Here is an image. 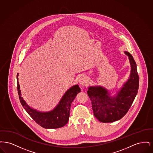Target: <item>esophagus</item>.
<instances>
[{"label":"esophagus","mask_w":153,"mask_h":153,"mask_svg":"<svg viewBox=\"0 0 153 153\" xmlns=\"http://www.w3.org/2000/svg\"><path fill=\"white\" fill-rule=\"evenodd\" d=\"M79 83L80 86L84 87L87 86L89 84V81L87 77L85 75H82L79 79Z\"/></svg>","instance_id":"esophagus-1"}]
</instances>
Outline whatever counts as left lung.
<instances>
[{"label":"left lung","mask_w":153,"mask_h":153,"mask_svg":"<svg viewBox=\"0 0 153 153\" xmlns=\"http://www.w3.org/2000/svg\"><path fill=\"white\" fill-rule=\"evenodd\" d=\"M124 53L128 56L131 64V74L116 96L109 97L108 91L101 87L88 88V95L94 116L102 123L114 122L122 119L130 108L138 93L139 76L136 62L130 53L124 51Z\"/></svg>","instance_id":"1"}]
</instances>
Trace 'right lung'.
I'll return each instance as SVG.
<instances>
[{
	"mask_svg": "<svg viewBox=\"0 0 153 153\" xmlns=\"http://www.w3.org/2000/svg\"><path fill=\"white\" fill-rule=\"evenodd\" d=\"M17 74V89L19 98L23 107L33 120L45 128H57L64 126L69 119L71 104L81 89L78 85L73 86L66 91L56 108L48 112H40L32 109L23 100Z\"/></svg>",
	"mask_w": 153,
	"mask_h": 153,
	"instance_id": "right-lung-1",
	"label": "right lung"
}]
</instances>
